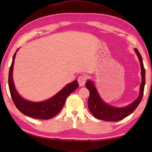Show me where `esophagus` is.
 I'll use <instances>...</instances> for the list:
<instances>
[{"label": "esophagus", "mask_w": 152, "mask_h": 152, "mask_svg": "<svg viewBox=\"0 0 152 152\" xmlns=\"http://www.w3.org/2000/svg\"><path fill=\"white\" fill-rule=\"evenodd\" d=\"M88 77L86 76V75H82L80 76L78 78V82L79 83L80 86H83L85 85L86 80Z\"/></svg>", "instance_id": "34e87169"}]
</instances>
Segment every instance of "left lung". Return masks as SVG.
Instances as JSON below:
<instances>
[{"mask_svg": "<svg viewBox=\"0 0 152 152\" xmlns=\"http://www.w3.org/2000/svg\"><path fill=\"white\" fill-rule=\"evenodd\" d=\"M134 51L138 57V60L140 64L142 82L140 86V93L137 99L127 106L124 107H116V106L108 104L103 101L100 96L97 89L93 81L88 80L86 83L87 89H88L90 93L88 99V107L91 114L96 118L102 119L104 121H118L124 119L127 116L132 114L137 106L139 105L144 94V89L145 86V69L143 64L142 59L139 51L134 48Z\"/></svg>", "mask_w": 152, "mask_h": 152, "instance_id": "obj_1", "label": "left lung"}]
</instances>
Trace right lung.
Masks as SVG:
<instances>
[{
    "label": "right lung",
    "mask_w": 152,
    "mask_h": 152,
    "mask_svg": "<svg viewBox=\"0 0 152 152\" xmlns=\"http://www.w3.org/2000/svg\"><path fill=\"white\" fill-rule=\"evenodd\" d=\"M18 50L19 48L13 56L8 75L10 92L15 106L22 114L28 117L40 119H48L54 117L63 108L66 98L70 93L78 88V82L75 80L72 82L68 83L56 95L44 101L33 102L23 99L16 90L13 80L14 60Z\"/></svg>",
    "instance_id": "add662e5"
}]
</instances>
